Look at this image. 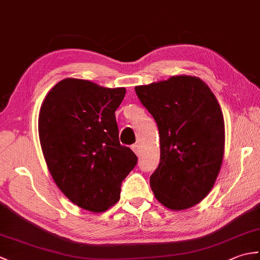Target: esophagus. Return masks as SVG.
<instances>
[{"instance_id":"esophagus-1","label":"esophagus","mask_w":260,"mask_h":260,"mask_svg":"<svg viewBox=\"0 0 260 260\" xmlns=\"http://www.w3.org/2000/svg\"><path fill=\"white\" fill-rule=\"evenodd\" d=\"M132 150H133V152L136 154L137 156H141V146L139 144H134L133 146H132Z\"/></svg>"}]
</instances>
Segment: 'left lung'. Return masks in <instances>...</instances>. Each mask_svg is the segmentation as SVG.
I'll use <instances>...</instances> for the list:
<instances>
[{
    "label": "left lung",
    "mask_w": 260,
    "mask_h": 260,
    "mask_svg": "<svg viewBox=\"0 0 260 260\" xmlns=\"http://www.w3.org/2000/svg\"><path fill=\"white\" fill-rule=\"evenodd\" d=\"M135 91L159 132V164L150 178L154 196L170 210L190 209L208 196L221 169V107L209 86L194 76H172L136 86Z\"/></svg>",
    "instance_id": "obj_1"
}]
</instances>
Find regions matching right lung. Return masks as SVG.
I'll use <instances>...</instances> for the list:
<instances>
[{
	"instance_id": "obj_1",
	"label": "right lung",
	"mask_w": 260,
	"mask_h": 260,
	"mask_svg": "<svg viewBox=\"0 0 260 260\" xmlns=\"http://www.w3.org/2000/svg\"><path fill=\"white\" fill-rule=\"evenodd\" d=\"M125 93L124 87L66 78L39 112V139L53 181L71 202L93 213L117 203L121 182L137 163L134 152L120 145L115 117Z\"/></svg>"
}]
</instances>
